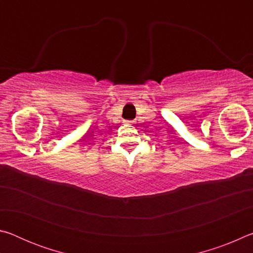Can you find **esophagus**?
Masks as SVG:
<instances>
[{"label": "esophagus", "mask_w": 253, "mask_h": 253, "mask_svg": "<svg viewBox=\"0 0 253 253\" xmlns=\"http://www.w3.org/2000/svg\"><path fill=\"white\" fill-rule=\"evenodd\" d=\"M127 124H132V122H126Z\"/></svg>", "instance_id": "1"}]
</instances>
